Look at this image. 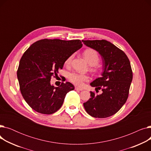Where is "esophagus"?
I'll return each mask as SVG.
<instances>
[{"label":"esophagus","instance_id":"1","mask_svg":"<svg viewBox=\"0 0 151 151\" xmlns=\"http://www.w3.org/2000/svg\"><path fill=\"white\" fill-rule=\"evenodd\" d=\"M75 90H76V91H83V89L82 88H78V87H75Z\"/></svg>","mask_w":151,"mask_h":151}]
</instances>
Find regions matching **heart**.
Returning <instances> with one entry per match:
<instances>
[{"label": "heart", "instance_id": "obj_1", "mask_svg": "<svg viewBox=\"0 0 151 151\" xmlns=\"http://www.w3.org/2000/svg\"><path fill=\"white\" fill-rule=\"evenodd\" d=\"M83 55L87 62L89 63V64L91 66L94 67L93 70H97L99 68L97 63L99 62V55L97 52L93 49H87L84 51ZM73 56L74 54H71L70 56H68L65 60V64L69 65ZM68 78L70 82L79 86H83L84 82L88 80V76L87 75L80 74L76 72L69 73L68 75Z\"/></svg>", "mask_w": 151, "mask_h": 151}]
</instances>
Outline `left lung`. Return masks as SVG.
I'll list each match as a JSON object with an SVG mask.
<instances>
[{
    "label": "left lung",
    "mask_w": 151,
    "mask_h": 151,
    "mask_svg": "<svg viewBox=\"0 0 151 151\" xmlns=\"http://www.w3.org/2000/svg\"><path fill=\"white\" fill-rule=\"evenodd\" d=\"M87 46L101 55L103 72L90 85L102 93L91 92V98L83 104L89 115L105 118L116 114L127 100L133 73L130 62L124 51L111 42L101 40H82Z\"/></svg>",
    "instance_id": "obj_1"
}]
</instances>
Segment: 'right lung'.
Returning <instances> with one entry per match:
<instances>
[{"label":"right lung","instance_id":"right-lung-1","mask_svg":"<svg viewBox=\"0 0 151 151\" xmlns=\"http://www.w3.org/2000/svg\"><path fill=\"white\" fill-rule=\"evenodd\" d=\"M82 46L80 40L43 39L33 43L24 53L17 77L23 98L35 111L45 114L56 112L67 92L74 90L70 82L54 87L50 81L62 69L67 58Z\"/></svg>","mask_w":151,"mask_h":151}]
</instances>
